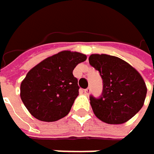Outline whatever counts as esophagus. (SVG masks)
<instances>
[{
  "mask_svg": "<svg viewBox=\"0 0 154 154\" xmlns=\"http://www.w3.org/2000/svg\"><path fill=\"white\" fill-rule=\"evenodd\" d=\"M90 92H91V88H90V87H88V88L85 89V93L86 95H89V94H90Z\"/></svg>",
  "mask_w": 154,
  "mask_h": 154,
  "instance_id": "1",
  "label": "esophagus"
}]
</instances>
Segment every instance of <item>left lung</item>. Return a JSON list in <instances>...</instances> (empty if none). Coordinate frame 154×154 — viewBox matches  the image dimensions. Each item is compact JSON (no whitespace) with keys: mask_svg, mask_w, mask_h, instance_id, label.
<instances>
[{"mask_svg":"<svg viewBox=\"0 0 154 154\" xmlns=\"http://www.w3.org/2000/svg\"><path fill=\"white\" fill-rule=\"evenodd\" d=\"M89 63L99 71L103 81L100 97L90 96L95 115L110 125L124 124L139 112L147 94L145 82L138 71L125 60L105 54H93Z\"/></svg>","mask_w":154,"mask_h":154,"instance_id":"left-lung-1","label":"left lung"}]
</instances>
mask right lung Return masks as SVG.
<instances>
[{
    "mask_svg": "<svg viewBox=\"0 0 154 154\" xmlns=\"http://www.w3.org/2000/svg\"><path fill=\"white\" fill-rule=\"evenodd\" d=\"M85 60L81 53L62 51L32 68L20 85V97L29 113L44 122L65 117L79 95L72 71Z\"/></svg>",
    "mask_w": 154,
    "mask_h": 154,
    "instance_id": "right-lung-1",
    "label": "right lung"
}]
</instances>
